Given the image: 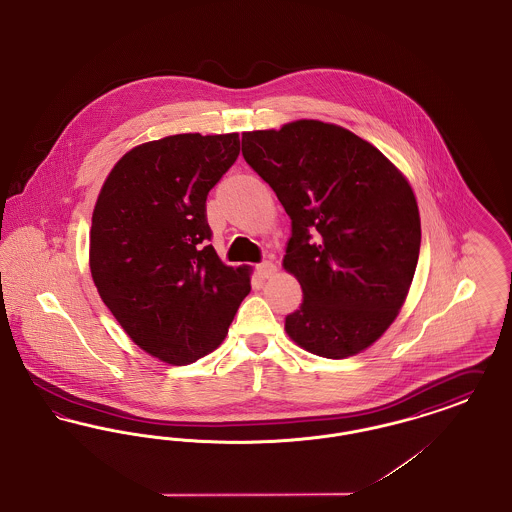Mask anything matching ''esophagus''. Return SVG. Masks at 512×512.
Wrapping results in <instances>:
<instances>
[{
  "label": "esophagus",
  "mask_w": 512,
  "mask_h": 512,
  "mask_svg": "<svg viewBox=\"0 0 512 512\" xmlns=\"http://www.w3.org/2000/svg\"><path fill=\"white\" fill-rule=\"evenodd\" d=\"M257 272H259V276L265 280V278H271L276 274V265L271 263V261H263L261 265H257Z\"/></svg>",
  "instance_id": "obj_1"
}]
</instances>
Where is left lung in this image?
<instances>
[{"label":"left lung","instance_id":"1","mask_svg":"<svg viewBox=\"0 0 512 512\" xmlns=\"http://www.w3.org/2000/svg\"><path fill=\"white\" fill-rule=\"evenodd\" d=\"M241 152L292 218L282 267L303 301L284 331L329 360L367 350L398 317L418 265L410 181L377 147L325 121L245 131Z\"/></svg>","mask_w":512,"mask_h":512}]
</instances>
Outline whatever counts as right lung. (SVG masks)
<instances>
[{
    "instance_id": "obj_1",
    "label": "right lung",
    "mask_w": 512,
    "mask_h": 512,
    "mask_svg": "<svg viewBox=\"0 0 512 512\" xmlns=\"http://www.w3.org/2000/svg\"><path fill=\"white\" fill-rule=\"evenodd\" d=\"M240 154V135L180 133L125 152L92 211L94 286L152 358L185 365L226 338L251 290L247 265L209 245L207 195Z\"/></svg>"
}]
</instances>
